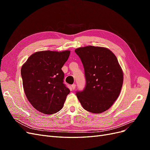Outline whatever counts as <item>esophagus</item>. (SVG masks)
Returning a JSON list of instances; mask_svg holds the SVG:
<instances>
[{"instance_id":"obj_1","label":"esophagus","mask_w":150,"mask_h":150,"mask_svg":"<svg viewBox=\"0 0 150 150\" xmlns=\"http://www.w3.org/2000/svg\"><path fill=\"white\" fill-rule=\"evenodd\" d=\"M71 88H72V89H75V88H76V84H72V86H71Z\"/></svg>"}]
</instances>
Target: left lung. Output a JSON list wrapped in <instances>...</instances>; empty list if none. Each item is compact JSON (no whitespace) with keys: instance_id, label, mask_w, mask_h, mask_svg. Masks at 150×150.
<instances>
[{"instance_id":"obj_1","label":"left lung","mask_w":150,"mask_h":150,"mask_svg":"<svg viewBox=\"0 0 150 150\" xmlns=\"http://www.w3.org/2000/svg\"><path fill=\"white\" fill-rule=\"evenodd\" d=\"M85 72L86 84L76 96L83 108L99 114L116 101L123 83V72L116 56L103 47L88 46L75 49Z\"/></svg>"}]
</instances>
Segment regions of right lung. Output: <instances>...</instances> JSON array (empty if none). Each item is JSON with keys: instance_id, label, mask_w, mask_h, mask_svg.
Masks as SVG:
<instances>
[{"instance_id": "right-lung-1", "label": "right lung", "mask_w": 150, "mask_h": 150, "mask_svg": "<svg viewBox=\"0 0 150 150\" xmlns=\"http://www.w3.org/2000/svg\"><path fill=\"white\" fill-rule=\"evenodd\" d=\"M71 51H42L32 54L21 67L22 84L29 103L39 112L52 115L63 107L70 90L61 68Z\"/></svg>"}]
</instances>
